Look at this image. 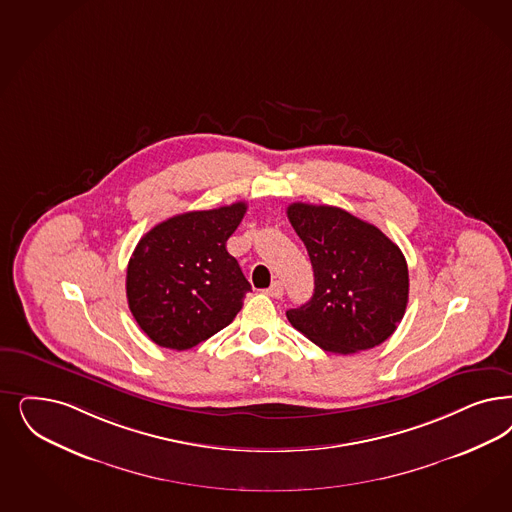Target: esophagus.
Wrapping results in <instances>:
<instances>
[{
    "instance_id": "34e87169",
    "label": "esophagus",
    "mask_w": 512,
    "mask_h": 512,
    "mask_svg": "<svg viewBox=\"0 0 512 512\" xmlns=\"http://www.w3.org/2000/svg\"><path fill=\"white\" fill-rule=\"evenodd\" d=\"M266 295L268 297H272V299H282L283 297V283L278 282H272V285L266 289Z\"/></svg>"
}]
</instances>
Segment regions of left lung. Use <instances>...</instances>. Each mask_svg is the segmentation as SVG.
<instances>
[{
	"label": "left lung",
	"instance_id": "obj_1",
	"mask_svg": "<svg viewBox=\"0 0 512 512\" xmlns=\"http://www.w3.org/2000/svg\"><path fill=\"white\" fill-rule=\"evenodd\" d=\"M287 217L314 268V295L287 310L291 325L321 350L340 355L388 340L408 302V266L399 246L335 206L295 202Z\"/></svg>",
	"mask_w": 512,
	"mask_h": 512
}]
</instances>
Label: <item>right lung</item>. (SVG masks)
Returning <instances> with one entry per match:
<instances>
[{
	"label": "right lung",
	"mask_w": 512,
	"mask_h": 512,
	"mask_svg": "<svg viewBox=\"0 0 512 512\" xmlns=\"http://www.w3.org/2000/svg\"><path fill=\"white\" fill-rule=\"evenodd\" d=\"M246 202L174 215L149 230L126 270V299L141 331L170 350H189L225 329L251 291L227 240Z\"/></svg>",
	"instance_id": "add662e5"
}]
</instances>
